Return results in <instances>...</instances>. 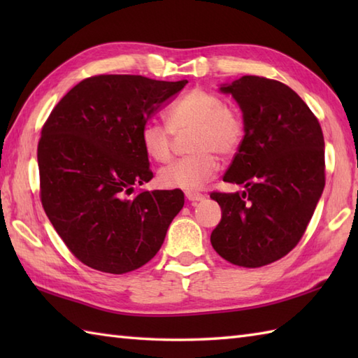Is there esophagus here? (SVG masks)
<instances>
[{"instance_id":"obj_1","label":"esophagus","mask_w":358,"mask_h":358,"mask_svg":"<svg viewBox=\"0 0 358 358\" xmlns=\"http://www.w3.org/2000/svg\"><path fill=\"white\" fill-rule=\"evenodd\" d=\"M186 199L189 201L196 203V201H203L204 200V195L199 194V192H186Z\"/></svg>"}]
</instances>
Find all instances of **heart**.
I'll return each mask as SVG.
<instances>
[{
	"label": "heart",
	"mask_w": 358,
	"mask_h": 358,
	"mask_svg": "<svg viewBox=\"0 0 358 358\" xmlns=\"http://www.w3.org/2000/svg\"><path fill=\"white\" fill-rule=\"evenodd\" d=\"M169 127L148 121L141 129V146L157 163L169 162L173 152V134L185 135L191 155L167 164L158 173V183L166 189L192 192L204 186L218 171V158H229L245 141L246 124L241 113L226 98L212 90L195 87L175 101L167 110Z\"/></svg>",
	"instance_id": "b5f03b06"
}]
</instances>
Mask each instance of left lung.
I'll return each instance as SVG.
<instances>
[{
    "label": "left lung",
    "mask_w": 358,
    "mask_h": 358,
    "mask_svg": "<svg viewBox=\"0 0 358 358\" xmlns=\"http://www.w3.org/2000/svg\"><path fill=\"white\" fill-rule=\"evenodd\" d=\"M220 90L237 100L246 124L223 180L246 191L210 194L223 212L210 243L229 263L260 268L291 252L313 218L324 187L323 132L308 104L277 80L245 75Z\"/></svg>",
    "instance_id": "8db88e82"
}]
</instances>
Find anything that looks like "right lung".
<instances>
[{
	"mask_svg": "<svg viewBox=\"0 0 358 358\" xmlns=\"http://www.w3.org/2000/svg\"><path fill=\"white\" fill-rule=\"evenodd\" d=\"M141 75H95L52 109L38 141L45 215L81 263L108 273L141 268L185 204L180 189L134 194L154 178L141 129L186 86Z\"/></svg>",
	"mask_w": 358,
	"mask_h": 358,
	"instance_id": "add662e5",
	"label": "right lung"
}]
</instances>
